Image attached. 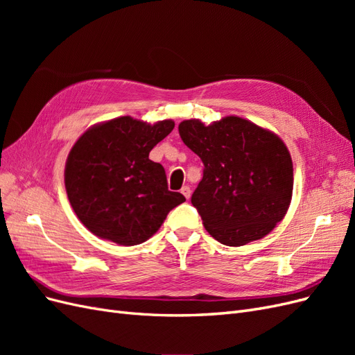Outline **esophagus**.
<instances>
[{
  "mask_svg": "<svg viewBox=\"0 0 355 355\" xmlns=\"http://www.w3.org/2000/svg\"><path fill=\"white\" fill-rule=\"evenodd\" d=\"M180 192H182V194H184V197H185L187 200H189V198H191V188H189L188 185H185V187H182Z\"/></svg>",
  "mask_w": 355,
  "mask_h": 355,
  "instance_id": "34e87169",
  "label": "esophagus"
}]
</instances>
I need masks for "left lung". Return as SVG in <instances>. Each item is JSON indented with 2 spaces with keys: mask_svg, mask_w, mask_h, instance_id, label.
I'll return each mask as SVG.
<instances>
[{
  "mask_svg": "<svg viewBox=\"0 0 355 355\" xmlns=\"http://www.w3.org/2000/svg\"><path fill=\"white\" fill-rule=\"evenodd\" d=\"M179 135L204 164L191 202L214 240L244 245L283 220L292 201L293 163L275 133L230 115L209 125L185 120Z\"/></svg>",
  "mask_w": 355,
  "mask_h": 355,
  "instance_id": "1",
  "label": "left lung"
}]
</instances>
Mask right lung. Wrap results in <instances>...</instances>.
<instances>
[{
	"label": "right lung",
	"instance_id": "1",
	"mask_svg": "<svg viewBox=\"0 0 355 355\" xmlns=\"http://www.w3.org/2000/svg\"><path fill=\"white\" fill-rule=\"evenodd\" d=\"M175 121L148 124L132 116L94 124L71 148L65 188L81 223L99 239L136 245L151 239L171 209L185 201L167 187L151 149Z\"/></svg>",
	"mask_w": 355,
	"mask_h": 355
}]
</instances>
